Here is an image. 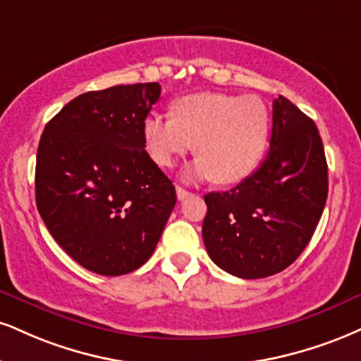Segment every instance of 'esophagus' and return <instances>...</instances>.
Returning a JSON list of instances; mask_svg holds the SVG:
<instances>
[{"instance_id":"esophagus-1","label":"esophagus","mask_w":361,"mask_h":361,"mask_svg":"<svg viewBox=\"0 0 361 361\" xmlns=\"http://www.w3.org/2000/svg\"><path fill=\"white\" fill-rule=\"evenodd\" d=\"M190 192H186V190L183 188V186H176V197H178V200H185V198H188L190 197Z\"/></svg>"}]
</instances>
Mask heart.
Instances as JSON below:
<instances>
[{
	"label": "heart",
	"mask_w": 361,
	"mask_h": 361,
	"mask_svg": "<svg viewBox=\"0 0 361 361\" xmlns=\"http://www.w3.org/2000/svg\"><path fill=\"white\" fill-rule=\"evenodd\" d=\"M269 109L257 95L202 92L181 97L173 117L147 116L142 124L146 149L169 168L193 149L200 154L188 176L235 183L262 158L269 136Z\"/></svg>",
	"instance_id": "heart-1"
}]
</instances>
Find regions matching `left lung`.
Wrapping results in <instances>:
<instances>
[{"mask_svg": "<svg viewBox=\"0 0 361 361\" xmlns=\"http://www.w3.org/2000/svg\"><path fill=\"white\" fill-rule=\"evenodd\" d=\"M326 198L328 164L318 128L279 95L259 169L228 192L205 195L202 233L208 255L242 279L274 276L310 244Z\"/></svg>", "mask_w": 361, "mask_h": 361, "instance_id": "8db88e82", "label": "left lung"}]
</instances>
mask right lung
Instances as JSON below:
<instances>
[{
	"instance_id": "1",
	"label": "right lung",
	"mask_w": 361,
	"mask_h": 361,
	"mask_svg": "<svg viewBox=\"0 0 361 361\" xmlns=\"http://www.w3.org/2000/svg\"><path fill=\"white\" fill-rule=\"evenodd\" d=\"M159 95L158 82L92 90L43 129L38 214L56 244L95 274L141 267L176 203L175 185L145 149L142 124Z\"/></svg>"
}]
</instances>
